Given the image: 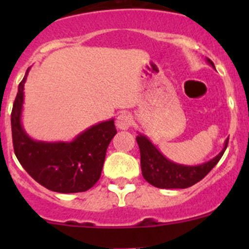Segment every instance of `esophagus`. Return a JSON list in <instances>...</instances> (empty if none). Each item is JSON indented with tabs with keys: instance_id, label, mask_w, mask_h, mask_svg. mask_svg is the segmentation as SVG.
Returning <instances> with one entry per match:
<instances>
[{
	"instance_id": "34e87169",
	"label": "esophagus",
	"mask_w": 249,
	"mask_h": 249,
	"mask_svg": "<svg viewBox=\"0 0 249 249\" xmlns=\"http://www.w3.org/2000/svg\"><path fill=\"white\" fill-rule=\"evenodd\" d=\"M132 124V118L129 113H120L117 117V122H115V125H117L118 129L120 130H127Z\"/></svg>"
}]
</instances>
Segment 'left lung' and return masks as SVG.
Segmentation results:
<instances>
[{"label":"left lung","mask_w":249,"mask_h":249,"mask_svg":"<svg viewBox=\"0 0 249 249\" xmlns=\"http://www.w3.org/2000/svg\"><path fill=\"white\" fill-rule=\"evenodd\" d=\"M207 62L215 69L214 64L210 59H207ZM136 141L140 147L143 178L152 185L161 189H184L200 182L217 165L227 149L229 137L225 141L224 148L217 157L195 166L177 164L169 160L144 135L139 134Z\"/></svg>","instance_id":"left-lung-1"}]
</instances>
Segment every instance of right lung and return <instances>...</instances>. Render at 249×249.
Instances as JSON below:
<instances>
[{
	"label": "right lung",
	"mask_w": 249,
	"mask_h": 249,
	"mask_svg": "<svg viewBox=\"0 0 249 249\" xmlns=\"http://www.w3.org/2000/svg\"><path fill=\"white\" fill-rule=\"evenodd\" d=\"M29 70L18 87L12 109L14 153L26 172L47 189L62 194L85 192L101 176L107 148L117 134L114 119L92 125L71 142L31 139L21 124L24 85Z\"/></svg>",
	"instance_id": "1"
}]
</instances>
